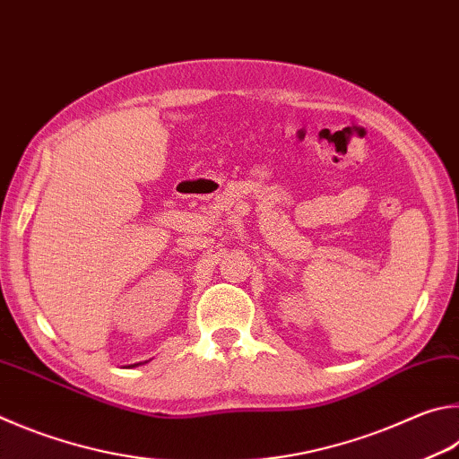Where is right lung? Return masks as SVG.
Listing matches in <instances>:
<instances>
[{
  "instance_id": "1",
  "label": "right lung",
  "mask_w": 459,
  "mask_h": 459,
  "mask_svg": "<svg viewBox=\"0 0 459 459\" xmlns=\"http://www.w3.org/2000/svg\"><path fill=\"white\" fill-rule=\"evenodd\" d=\"M136 365H138V363H136Z\"/></svg>"
}]
</instances>
